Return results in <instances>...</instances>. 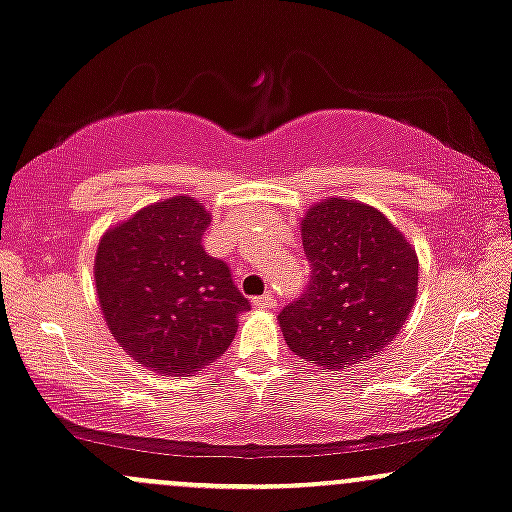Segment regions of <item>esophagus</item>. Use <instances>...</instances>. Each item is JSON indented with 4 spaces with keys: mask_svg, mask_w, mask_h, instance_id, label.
I'll use <instances>...</instances> for the list:
<instances>
[{
    "mask_svg": "<svg viewBox=\"0 0 512 512\" xmlns=\"http://www.w3.org/2000/svg\"><path fill=\"white\" fill-rule=\"evenodd\" d=\"M252 306H255V308H274V306H277V299H274V294H269V291H267V294L257 296V299L252 301Z\"/></svg>",
    "mask_w": 512,
    "mask_h": 512,
    "instance_id": "34e87169",
    "label": "esophagus"
}]
</instances>
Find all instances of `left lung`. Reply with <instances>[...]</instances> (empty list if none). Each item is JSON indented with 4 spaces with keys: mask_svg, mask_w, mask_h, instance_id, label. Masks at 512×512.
<instances>
[{
    "mask_svg": "<svg viewBox=\"0 0 512 512\" xmlns=\"http://www.w3.org/2000/svg\"><path fill=\"white\" fill-rule=\"evenodd\" d=\"M311 282L279 313L286 345L338 372L367 362L401 333L418 299V255L374 206L323 199L301 221Z\"/></svg>",
    "mask_w": 512,
    "mask_h": 512,
    "instance_id": "1",
    "label": "left lung"
}]
</instances>
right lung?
<instances>
[{
    "label": "right lung",
    "mask_w": 512,
    "mask_h": 512,
    "mask_svg": "<svg viewBox=\"0 0 512 512\" xmlns=\"http://www.w3.org/2000/svg\"><path fill=\"white\" fill-rule=\"evenodd\" d=\"M211 216L192 196H172L109 228L94 279L106 325L121 350L162 376L196 374L216 362L250 303L201 238Z\"/></svg>",
    "instance_id": "right-lung-1"
}]
</instances>
